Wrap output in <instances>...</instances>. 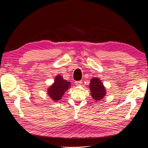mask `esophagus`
Returning <instances> with one entry per match:
<instances>
[{
  "instance_id": "obj_1",
  "label": "esophagus",
  "mask_w": 148,
  "mask_h": 148,
  "mask_svg": "<svg viewBox=\"0 0 148 148\" xmlns=\"http://www.w3.org/2000/svg\"><path fill=\"white\" fill-rule=\"evenodd\" d=\"M75 83L77 86H80V85L82 83V81H77V82H75Z\"/></svg>"
}]
</instances>
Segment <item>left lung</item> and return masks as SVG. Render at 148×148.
<instances>
[{"label": "left lung", "mask_w": 148, "mask_h": 148, "mask_svg": "<svg viewBox=\"0 0 148 148\" xmlns=\"http://www.w3.org/2000/svg\"><path fill=\"white\" fill-rule=\"evenodd\" d=\"M89 89L91 97L97 101H101L106 95V89L104 84L98 77H95L90 80Z\"/></svg>", "instance_id": "1"}]
</instances>
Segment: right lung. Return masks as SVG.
Returning <instances> with one entry per match:
<instances>
[{"mask_svg":"<svg viewBox=\"0 0 148 148\" xmlns=\"http://www.w3.org/2000/svg\"><path fill=\"white\" fill-rule=\"evenodd\" d=\"M71 83L58 75L54 79V83L47 89V94L54 101H58L62 99L65 92L71 86Z\"/></svg>","mask_w":148,"mask_h":148,"instance_id":"add662e5","label":"right lung"}]
</instances>
